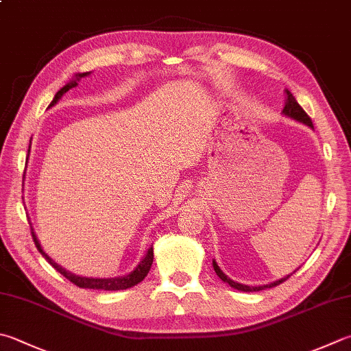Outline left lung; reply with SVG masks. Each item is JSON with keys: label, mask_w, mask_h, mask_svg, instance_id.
<instances>
[{"label": "left lung", "mask_w": 351, "mask_h": 351, "mask_svg": "<svg viewBox=\"0 0 351 351\" xmlns=\"http://www.w3.org/2000/svg\"><path fill=\"white\" fill-rule=\"evenodd\" d=\"M286 96H287V99H286V105H284V110H282V113L286 114V116H289V117H292V119H295V121H298V122H302V123H306L307 127H310V128H313V123H312V119L308 117V114L306 113V111H304L302 108H301V105L296 102V99H295V96L290 93L289 90H286ZM213 266H214V270H215V274L218 275V278L220 280H223L224 282H228L230 287H234V289H237V290H241V292H260V290H264V289H270V287H275V286H278V284H281V282H284L286 281L290 275H287V276H284V278H281V280H276V281H274V282H270V284H264V286H255V287H250V286H246V284H240V282H237V281H234V280H230V278H228V275H224L223 274V270L218 267V264L215 263V260L213 261Z\"/></svg>", "instance_id": "obj_1"}]
</instances>
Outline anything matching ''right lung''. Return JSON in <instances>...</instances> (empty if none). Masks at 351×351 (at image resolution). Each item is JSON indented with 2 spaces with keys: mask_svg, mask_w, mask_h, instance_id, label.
I'll use <instances>...</instances> for the list:
<instances>
[{
  "mask_svg": "<svg viewBox=\"0 0 351 351\" xmlns=\"http://www.w3.org/2000/svg\"><path fill=\"white\" fill-rule=\"evenodd\" d=\"M90 71L87 73H77V75H75V77H73V81H70L69 84H65L64 87L58 91V93L55 95V97H53V101L50 102V107H53L59 99H61L67 91L73 87H76L79 79L84 77V76H88ZM29 153H30V147H29ZM32 237H33V241H35V246L38 247L39 252H41V255L47 260L53 267H55L59 274L64 275L65 278H67L69 281H71L75 286L81 287V289H96V290H125V289H130L136 286V284H138L141 281H143L145 276L148 275L149 269H151V264H153V260H154V250L153 247H149L147 250V255H145L142 258V261L137 264L136 269L133 270V272H130L128 275H123V276H116V278H87V276H79V275H75L69 272V270H65L64 267L59 266L58 263H55L51 260V258L44 252L41 244H39L38 238H36V234L33 232L32 229Z\"/></svg>",
  "mask_w": 351,
  "mask_h": 351,
  "instance_id": "obj_1",
  "label": "right lung"
}]
</instances>
